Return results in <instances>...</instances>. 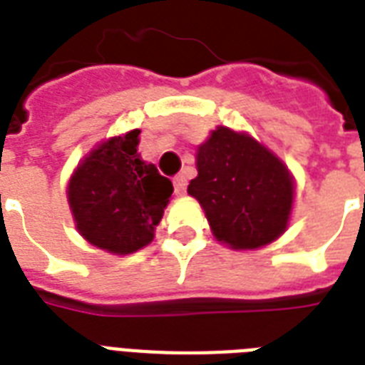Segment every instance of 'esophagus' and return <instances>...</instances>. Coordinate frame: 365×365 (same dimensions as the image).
I'll list each match as a JSON object with an SVG mask.
<instances>
[{
  "label": "esophagus",
  "mask_w": 365,
  "mask_h": 365,
  "mask_svg": "<svg viewBox=\"0 0 365 365\" xmlns=\"http://www.w3.org/2000/svg\"><path fill=\"white\" fill-rule=\"evenodd\" d=\"M174 189H176V195H183L185 193V189H187V180L183 174L174 178Z\"/></svg>",
  "instance_id": "1"
}]
</instances>
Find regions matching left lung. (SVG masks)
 <instances>
[{"instance_id":"8db88e82","label":"left lung","mask_w":365,"mask_h":365,"mask_svg":"<svg viewBox=\"0 0 365 365\" xmlns=\"http://www.w3.org/2000/svg\"><path fill=\"white\" fill-rule=\"evenodd\" d=\"M197 170L187 193L199 200L220 242L233 250H255L286 231L294 178L250 134L217 126L197 149Z\"/></svg>"}]
</instances>
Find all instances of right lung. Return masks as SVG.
Returning a JSON list of instances; mask_svg holds the SVG:
<instances>
[{"mask_svg": "<svg viewBox=\"0 0 365 365\" xmlns=\"http://www.w3.org/2000/svg\"><path fill=\"white\" fill-rule=\"evenodd\" d=\"M140 130L98 143L68 183L73 222L83 239L110 254L148 246L172 197V182L138 153Z\"/></svg>", "mask_w": 365, "mask_h": 365, "instance_id": "add662e5", "label": "right lung"}]
</instances>
